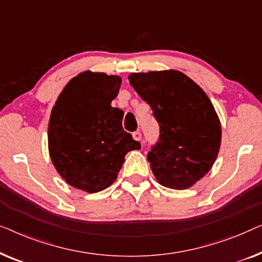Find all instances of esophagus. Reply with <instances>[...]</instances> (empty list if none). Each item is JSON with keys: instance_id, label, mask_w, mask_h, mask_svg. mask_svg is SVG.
<instances>
[{"instance_id": "obj_1", "label": "esophagus", "mask_w": 262, "mask_h": 262, "mask_svg": "<svg viewBox=\"0 0 262 262\" xmlns=\"http://www.w3.org/2000/svg\"><path fill=\"white\" fill-rule=\"evenodd\" d=\"M133 138H134V140H136V141H141V138H142L141 133H140L139 130L134 132L133 133Z\"/></svg>"}]
</instances>
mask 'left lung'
I'll use <instances>...</instances> for the list:
<instances>
[{"instance_id":"obj_1","label":"left lung","mask_w":262,"mask_h":262,"mask_svg":"<svg viewBox=\"0 0 262 262\" xmlns=\"http://www.w3.org/2000/svg\"><path fill=\"white\" fill-rule=\"evenodd\" d=\"M128 79L159 123V139L147 154L158 183L191 187L210 171L220 150L222 130L211 101L176 70L132 73Z\"/></svg>"}]
</instances>
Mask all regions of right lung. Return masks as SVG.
<instances>
[{"label":"right lung","instance_id":"add662e5","mask_svg":"<svg viewBox=\"0 0 262 262\" xmlns=\"http://www.w3.org/2000/svg\"><path fill=\"white\" fill-rule=\"evenodd\" d=\"M121 78L82 72L66 84L49 122L51 160L65 182L95 193L117 178L124 156L141 145L122 127L123 112L113 108Z\"/></svg>","mask_w":262,"mask_h":262}]
</instances>
